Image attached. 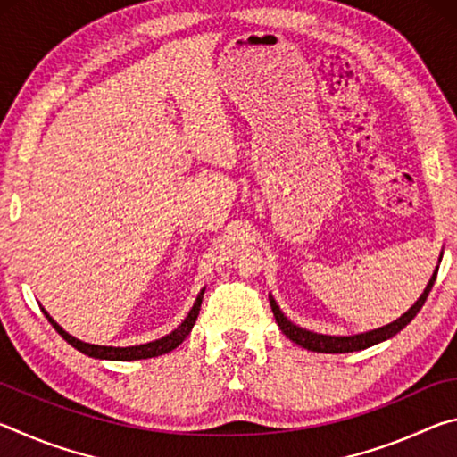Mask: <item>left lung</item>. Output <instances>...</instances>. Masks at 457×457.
I'll return each instance as SVG.
<instances>
[{"mask_svg":"<svg viewBox=\"0 0 457 457\" xmlns=\"http://www.w3.org/2000/svg\"><path fill=\"white\" fill-rule=\"evenodd\" d=\"M436 276H437V268H436V272H433L429 284L425 286L421 296L417 298V303L411 308H409V311L403 316H399L397 320L386 324V327L369 330V332H361V335H353V337H330V335H319V332H311L306 328H300V327H296V324L286 319L284 312L280 311V306L276 304V300L272 296H270V306H272L274 319L278 322V327H280V330L292 340V343L300 345L303 349L314 351V353H330V354L362 351V349H369V346H373L377 343H383V340H386V338L395 337L399 330H403L407 324L415 319L417 312L421 311V306L425 304V300H428V296H429L431 286H433V282H436Z\"/></svg>","mask_w":457,"mask_h":457,"instance_id":"1","label":"left lung"}]
</instances>
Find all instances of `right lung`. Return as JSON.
<instances>
[{
    "mask_svg": "<svg viewBox=\"0 0 457 457\" xmlns=\"http://www.w3.org/2000/svg\"><path fill=\"white\" fill-rule=\"evenodd\" d=\"M204 292L205 288L197 294V300L193 308L189 311V314L185 316V320L177 327L173 332H169L167 337L163 338H157V340H151V343H145V345H137V346H100V345H90V343H84V340H79L72 335H68V332L60 327V324L52 319V316L44 311L42 312L48 322L52 324L54 328H56L58 335L66 340L68 345H72L76 351H80L84 354H88L92 359H103V361H138V359H151V357H161V354L165 353H171L173 349L179 346L185 337L189 335L193 324L197 320V314H199V308H201V300H204Z\"/></svg>",
    "mask_w": 457,
    "mask_h": 457,
    "instance_id": "1",
    "label": "right lung"
}]
</instances>
